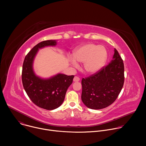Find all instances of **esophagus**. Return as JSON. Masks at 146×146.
Listing matches in <instances>:
<instances>
[{
	"mask_svg": "<svg viewBox=\"0 0 146 146\" xmlns=\"http://www.w3.org/2000/svg\"><path fill=\"white\" fill-rule=\"evenodd\" d=\"M73 81H75V82H77V81H80V78L77 76H75L73 78Z\"/></svg>",
	"mask_w": 146,
	"mask_h": 146,
	"instance_id": "1",
	"label": "esophagus"
}]
</instances>
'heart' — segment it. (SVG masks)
<instances>
[{
	"instance_id": "heart-1",
	"label": "heart",
	"mask_w": 146,
	"mask_h": 146,
	"mask_svg": "<svg viewBox=\"0 0 146 146\" xmlns=\"http://www.w3.org/2000/svg\"><path fill=\"white\" fill-rule=\"evenodd\" d=\"M74 57L70 56L71 64L74 68L78 67L75 60L84 63V69L88 73L98 72L105 65L107 59V51L103 46L87 44L77 49L74 52Z\"/></svg>"
}]
</instances>
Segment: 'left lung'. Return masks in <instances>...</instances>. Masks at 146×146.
<instances>
[{
  "label": "left lung",
  "instance_id": "1",
  "mask_svg": "<svg viewBox=\"0 0 146 146\" xmlns=\"http://www.w3.org/2000/svg\"><path fill=\"white\" fill-rule=\"evenodd\" d=\"M113 60L108 65L81 81V100L90 109L106 108L116 100L124 82L123 60L115 48Z\"/></svg>",
  "mask_w": 146,
  "mask_h": 146
}]
</instances>
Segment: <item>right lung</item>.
<instances>
[{
  "instance_id": "right-lung-1",
  "label": "right lung",
  "mask_w": 146,
  "mask_h": 146,
  "mask_svg": "<svg viewBox=\"0 0 146 146\" xmlns=\"http://www.w3.org/2000/svg\"><path fill=\"white\" fill-rule=\"evenodd\" d=\"M56 44L55 40H49L36 45L25 56L22 70L23 84L28 96L36 106L48 110L56 109L62 105L74 77V75L58 74L45 80L35 74L32 65L38 50Z\"/></svg>"
}]
</instances>
